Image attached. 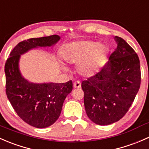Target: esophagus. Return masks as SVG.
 I'll list each match as a JSON object with an SVG mask.
<instances>
[{
    "label": "esophagus",
    "instance_id": "obj_1",
    "mask_svg": "<svg viewBox=\"0 0 149 149\" xmlns=\"http://www.w3.org/2000/svg\"><path fill=\"white\" fill-rule=\"evenodd\" d=\"M73 86H74V88H81V84L80 81H75L74 83H73Z\"/></svg>",
    "mask_w": 149,
    "mask_h": 149
}]
</instances>
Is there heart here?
<instances>
[{"label": "heart", "mask_w": 149, "mask_h": 149, "mask_svg": "<svg viewBox=\"0 0 149 149\" xmlns=\"http://www.w3.org/2000/svg\"><path fill=\"white\" fill-rule=\"evenodd\" d=\"M108 52L107 46L102 42L80 40L66 44L61 55L66 63L76 64V70L82 76H93L102 65ZM65 70L68 68L63 67Z\"/></svg>", "instance_id": "obj_1"}]
</instances>
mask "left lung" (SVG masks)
I'll return each instance as SVG.
<instances>
[{
	"instance_id": "1",
	"label": "left lung",
	"mask_w": 149,
	"mask_h": 149,
	"mask_svg": "<svg viewBox=\"0 0 149 149\" xmlns=\"http://www.w3.org/2000/svg\"><path fill=\"white\" fill-rule=\"evenodd\" d=\"M114 39L117 48L108 62L81 84L87 116L100 125L120 120L128 111L141 85L139 56L121 37Z\"/></svg>"
}]
</instances>
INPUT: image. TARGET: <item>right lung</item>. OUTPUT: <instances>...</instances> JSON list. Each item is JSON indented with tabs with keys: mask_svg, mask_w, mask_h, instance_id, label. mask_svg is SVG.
<instances>
[{
	"mask_svg": "<svg viewBox=\"0 0 149 149\" xmlns=\"http://www.w3.org/2000/svg\"><path fill=\"white\" fill-rule=\"evenodd\" d=\"M58 35L31 38L19 42L11 51L5 65L6 92L17 115L33 127L45 128L58 119L64 100L73 89L72 81L66 83H34L22 76L19 69L22 55L32 49L52 47Z\"/></svg>",
	"mask_w": 149,
	"mask_h": 149,
	"instance_id": "add662e5",
	"label": "right lung"
}]
</instances>
